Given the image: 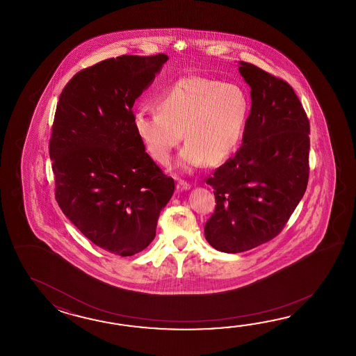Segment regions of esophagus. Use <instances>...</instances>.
Returning <instances> with one entry per match:
<instances>
[{
  "label": "esophagus",
  "mask_w": 356,
  "mask_h": 356,
  "mask_svg": "<svg viewBox=\"0 0 356 356\" xmlns=\"http://www.w3.org/2000/svg\"><path fill=\"white\" fill-rule=\"evenodd\" d=\"M191 189V184L187 183V181H179L177 183V191L178 192H183V191H188Z\"/></svg>",
  "instance_id": "obj_1"
}]
</instances>
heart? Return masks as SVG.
Returning <instances> with one entry per match:
<instances>
[{
	"label": "heart",
	"instance_id": "1",
	"mask_svg": "<svg viewBox=\"0 0 356 356\" xmlns=\"http://www.w3.org/2000/svg\"><path fill=\"white\" fill-rule=\"evenodd\" d=\"M158 109L134 112L136 136L152 159L167 165L184 134L187 144L178 164L192 172L206 160L212 165L221 164L236 152L250 120V100L238 83L187 76L160 95Z\"/></svg>",
	"mask_w": 356,
	"mask_h": 356
}]
</instances>
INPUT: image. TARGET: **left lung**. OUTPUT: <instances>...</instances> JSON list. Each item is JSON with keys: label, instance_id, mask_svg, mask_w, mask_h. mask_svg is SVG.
Masks as SVG:
<instances>
[{"label": "left lung", "instance_id": "8db88e82", "mask_svg": "<svg viewBox=\"0 0 356 356\" xmlns=\"http://www.w3.org/2000/svg\"><path fill=\"white\" fill-rule=\"evenodd\" d=\"M250 86L242 146L210 177L215 212L204 225L215 250L241 253L280 233L300 202L309 177V121L293 88L239 62Z\"/></svg>", "mask_w": 356, "mask_h": 356}]
</instances>
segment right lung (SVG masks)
<instances>
[{"mask_svg":"<svg viewBox=\"0 0 356 356\" xmlns=\"http://www.w3.org/2000/svg\"><path fill=\"white\" fill-rule=\"evenodd\" d=\"M167 54L108 58L77 72L60 92L49 156L56 200L89 241L122 257L155 238L175 181L145 152L132 106Z\"/></svg>","mask_w":356,"mask_h":356,"instance_id":"obj_1","label":"right lung"}]
</instances>
